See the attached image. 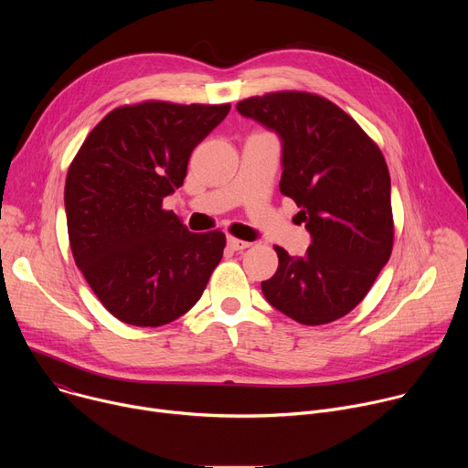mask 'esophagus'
<instances>
[{"instance_id":"34e87169","label":"esophagus","mask_w":468,"mask_h":468,"mask_svg":"<svg viewBox=\"0 0 468 468\" xmlns=\"http://www.w3.org/2000/svg\"><path fill=\"white\" fill-rule=\"evenodd\" d=\"M228 246H229L231 250H244V248H250V246H251V242H248V240H240V239H237V237H233V235H229V237H228Z\"/></svg>"}]
</instances>
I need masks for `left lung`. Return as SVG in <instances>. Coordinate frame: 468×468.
I'll use <instances>...</instances> for the list:
<instances>
[{
	"label": "left lung",
	"instance_id": "1",
	"mask_svg": "<svg viewBox=\"0 0 468 468\" xmlns=\"http://www.w3.org/2000/svg\"><path fill=\"white\" fill-rule=\"evenodd\" d=\"M237 109L280 133V190L294 199L313 237L303 257L274 246L280 264L261 283L262 294L300 324L339 320L363 302L392 251L385 157L350 114L313 92L251 96Z\"/></svg>",
	"mask_w": 468,
	"mask_h": 468
}]
</instances>
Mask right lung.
I'll return each mask as SVG.
<instances>
[{"mask_svg":"<svg viewBox=\"0 0 468 468\" xmlns=\"http://www.w3.org/2000/svg\"><path fill=\"white\" fill-rule=\"evenodd\" d=\"M229 109L161 100L116 107L70 163L64 185L70 250L118 320L165 325L204 294L226 235L190 233L163 199L183 185L192 150Z\"/></svg>","mask_w":468,"mask_h":468,"instance_id":"1","label":"right lung"}]
</instances>
